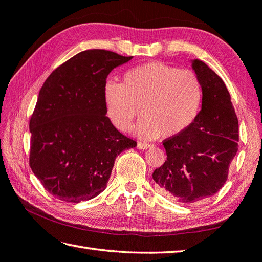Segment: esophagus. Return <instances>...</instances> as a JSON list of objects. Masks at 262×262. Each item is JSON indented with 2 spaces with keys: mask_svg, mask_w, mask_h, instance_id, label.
<instances>
[{
  "mask_svg": "<svg viewBox=\"0 0 262 262\" xmlns=\"http://www.w3.org/2000/svg\"><path fill=\"white\" fill-rule=\"evenodd\" d=\"M152 146H153L152 144H148V143H145V142H138L137 143V147L140 148V150H146V148H150Z\"/></svg>",
  "mask_w": 262,
  "mask_h": 262,
  "instance_id": "1",
  "label": "esophagus"
}]
</instances>
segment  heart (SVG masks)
Returning <instances> with one entry per match:
<instances>
[{
    "mask_svg": "<svg viewBox=\"0 0 262 262\" xmlns=\"http://www.w3.org/2000/svg\"><path fill=\"white\" fill-rule=\"evenodd\" d=\"M202 97L201 80L194 71L158 61L127 70L121 85L107 81L103 87L105 114L112 124L121 132L129 130L140 108L143 118L134 133L146 140L188 129L201 109Z\"/></svg>",
    "mask_w": 262,
    "mask_h": 262,
    "instance_id": "obj_1",
    "label": "heart"
}]
</instances>
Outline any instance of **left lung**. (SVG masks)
Instances as JSON below:
<instances>
[{
  "instance_id": "8db88e82",
  "label": "left lung",
  "mask_w": 262,
  "mask_h": 262,
  "mask_svg": "<svg viewBox=\"0 0 262 262\" xmlns=\"http://www.w3.org/2000/svg\"><path fill=\"white\" fill-rule=\"evenodd\" d=\"M192 66L202 84V109L188 129L162 142L167 160L152 175L159 192L184 204L214 195L238 150V120L226 85L203 61Z\"/></svg>"
}]
</instances>
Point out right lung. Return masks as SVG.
Segmentation results:
<instances>
[{
	"label": "right lung",
	"instance_id": "1",
	"mask_svg": "<svg viewBox=\"0 0 262 262\" xmlns=\"http://www.w3.org/2000/svg\"><path fill=\"white\" fill-rule=\"evenodd\" d=\"M132 58L83 51L59 66L39 91L29 121V166L61 201L78 203L99 195L116 158L137 145L111 124L103 102L107 75Z\"/></svg>",
	"mask_w": 262,
	"mask_h": 262
}]
</instances>
